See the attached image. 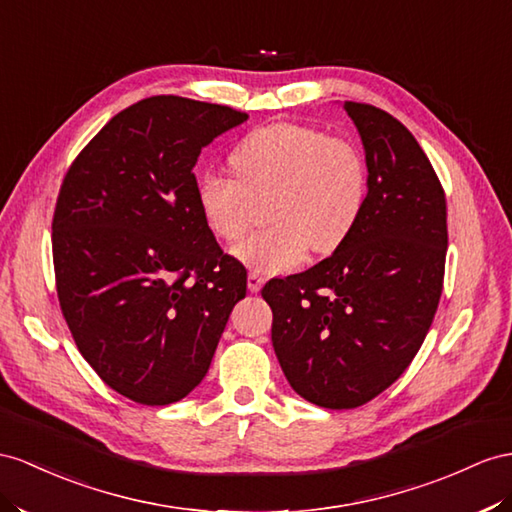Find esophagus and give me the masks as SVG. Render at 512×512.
I'll list each match as a JSON object with an SVG mask.
<instances>
[{"instance_id":"obj_1","label":"esophagus","mask_w":512,"mask_h":512,"mask_svg":"<svg viewBox=\"0 0 512 512\" xmlns=\"http://www.w3.org/2000/svg\"><path fill=\"white\" fill-rule=\"evenodd\" d=\"M246 281H248V290H251L253 294H257L261 287H264V283H266V279L261 277L259 272H248V279Z\"/></svg>"}]
</instances>
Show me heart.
I'll list each match as a JSON object with an SVG mask.
<instances>
[{
    "label": "heart",
    "instance_id": "obj_1",
    "mask_svg": "<svg viewBox=\"0 0 512 512\" xmlns=\"http://www.w3.org/2000/svg\"><path fill=\"white\" fill-rule=\"evenodd\" d=\"M233 177L207 173L196 186L201 216L216 238L238 242L259 203L270 199L272 227L244 240L235 255L261 272H285L309 248L329 255L355 231L368 196V170L355 144L298 123L257 127L235 144Z\"/></svg>",
    "mask_w": 512,
    "mask_h": 512
}]
</instances>
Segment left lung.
Wrapping results in <instances>:
<instances>
[{"label": "left lung", "instance_id": "8db88e82", "mask_svg": "<svg viewBox=\"0 0 512 512\" xmlns=\"http://www.w3.org/2000/svg\"><path fill=\"white\" fill-rule=\"evenodd\" d=\"M368 164L355 231L313 268L272 279V346L292 389L324 409H355L409 368L443 290L448 214L413 134L370 103L344 101Z\"/></svg>", "mask_w": 512, "mask_h": 512}]
</instances>
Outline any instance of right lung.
<instances>
[{
    "label": "right lung",
    "mask_w": 512,
    "mask_h": 512,
    "mask_svg": "<svg viewBox=\"0 0 512 512\" xmlns=\"http://www.w3.org/2000/svg\"><path fill=\"white\" fill-rule=\"evenodd\" d=\"M248 119L157 95L125 108L75 157L51 246L62 316L103 383L147 406L199 385L246 268L222 253L196 203L201 149Z\"/></svg>",
    "instance_id": "1"
}]
</instances>
